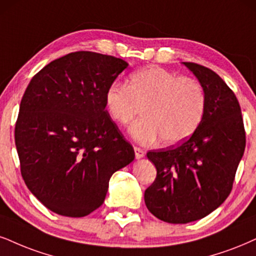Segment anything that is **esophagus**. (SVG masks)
<instances>
[{"label": "esophagus", "instance_id": "34e87169", "mask_svg": "<svg viewBox=\"0 0 256 256\" xmlns=\"http://www.w3.org/2000/svg\"><path fill=\"white\" fill-rule=\"evenodd\" d=\"M134 150H135V156H136V159H141V158L144 156V154H146V152L142 150V148L140 147H134Z\"/></svg>", "mask_w": 256, "mask_h": 256}]
</instances>
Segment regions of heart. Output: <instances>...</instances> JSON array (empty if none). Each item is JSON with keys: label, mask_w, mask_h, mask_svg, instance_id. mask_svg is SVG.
I'll return each instance as SVG.
<instances>
[{"label": "heart", "mask_w": 256, "mask_h": 256, "mask_svg": "<svg viewBox=\"0 0 256 256\" xmlns=\"http://www.w3.org/2000/svg\"><path fill=\"white\" fill-rule=\"evenodd\" d=\"M110 118L128 124L142 108L144 118L132 126L138 142L153 144L159 138L166 144L185 141L200 128L206 109V94L200 82L179 77L160 66L135 71L128 85L110 84L104 94Z\"/></svg>", "instance_id": "heart-1"}]
</instances>
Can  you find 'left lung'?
Returning a JSON list of instances; mask_svg holds the SVG:
<instances>
[{
  "label": "left lung",
  "instance_id": "left-lung-1",
  "mask_svg": "<svg viewBox=\"0 0 256 256\" xmlns=\"http://www.w3.org/2000/svg\"><path fill=\"white\" fill-rule=\"evenodd\" d=\"M206 94L200 128L184 142L150 150L156 176L144 191V203L164 222L188 223L208 216L228 197L244 156L246 132L234 91L216 72L184 62Z\"/></svg>",
  "mask_w": 256,
  "mask_h": 256
}]
</instances>
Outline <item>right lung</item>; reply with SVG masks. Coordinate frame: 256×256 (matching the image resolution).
<instances>
[{"label": "right lung", "instance_id": "right-lung-1", "mask_svg": "<svg viewBox=\"0 0 256 256\" xmlns=\"http://www.w3.org/2000/svg\"><path fill=\"white\" fill-rule=\"evenodd\" d=\"M127 66L112 56L68 53L41 68L22 96L15 124L22 178L58 215L84 217L100 208L112 173L134 160L104 104Z\"/></svg>", "mask_w": 256, "mask_h": 256}]
</instances>
